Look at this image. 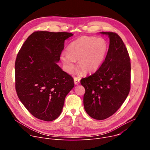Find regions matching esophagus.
<instances>
[{"label":"esophagus","instance_id":"1","mask_svg":"<svg viewBox=\"0 0 150 150\" xmlns=\"http://www.w3.org/2000/svg\"><path fill=\"white\" fill-rule=\"evenodd\" d=\"M74 83H75V85L79 84V83H80V78H77V77H75V78H74Z\"/></svg>","mask_w":150,"mask_h":150}]
</instances>
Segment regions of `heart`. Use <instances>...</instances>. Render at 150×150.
Segmentation results:
<instances>
[{"mask_svg": "<svg viewBox=\"0 0 150 150\" xmlns=\"http://www.w3.org/2000/svg\"><path fill=\"white\" fill-rule=\"evenodd\" d=\"M109 45L102 38L83 36L72 42L68 47V53L63 52L60 59L69 73L75 68V60H78L80 69L85 73H91L101 65L108 53Z\"/></svg>", "mask_w": 150, "mask_h": 150, "instance_id": "1", "label": "heart"}]
</instances>
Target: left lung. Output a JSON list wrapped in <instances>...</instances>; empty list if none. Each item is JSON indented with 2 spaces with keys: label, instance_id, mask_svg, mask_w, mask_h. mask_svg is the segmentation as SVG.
I'll use <instances>...</instances> for the list:
<instances>
[{
  "label": "left lung",
  "instance_id": "1",
  "mask_svg": "<svg viewBox=\"0 0 150 150\" xmlns=\"http://www.w3.org/2000/svg\"><path fill=\"white\" fill-rule=\"evenodd\" d=\"M100 33L110 39L105 60L94 74L81 80L85 90V110L97 120H104L116 113L131 88L130 57L123 41L116 33Z\"/></svg>",
  "mask_w": 150,
  "mask_h": 150
}]
</instances>
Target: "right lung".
Wrapping results in <instances>:
<instances>
[{"label": "right lung", "mask_w": 150, "mask_h": 150, "mask_svg": "<svg viewBox=\"0 0 150 150\" xmlns=\"http://www.w3.org/2000/svg\"><path fill=\"white\" fill-rule=\"evenodd\" d=\"M73 35L35 31L27 38L17 54L16 91L25 108L38 119L50 122L57 119L66 96L74 87L72 77L56 63L65 40Z\"/></svg>", "instance_id": "right-lung-1"}]
</instances>
